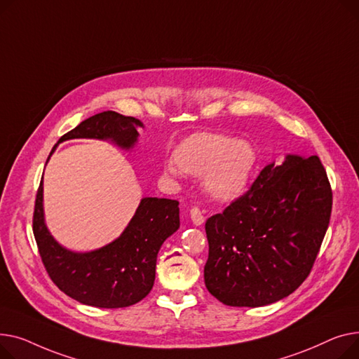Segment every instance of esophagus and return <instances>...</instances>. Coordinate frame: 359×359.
Segmentation results:
<instances>
[{"label":"esophagus","mask_w":359,"mask_h":359,"mask_svg":"<svg viewBox=\"0 0 359 359\" xmlns=\"http://www.w3.org/2000/svg\"><path fill=\"white\" fill-rule=\"evenodd\" d=\"M189 217H191V222L196 226H200L204 223V216L200 212V208H197V207H193L191 210H189Z\"/></svg>","instance_id":"obj_1"}]
</instances>
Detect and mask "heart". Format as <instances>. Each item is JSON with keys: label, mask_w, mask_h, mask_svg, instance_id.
Wrapping results in <instances>:
<instances>
[{"label": "heart", "mask_w": 359, "mask_h": 359, "mask_svg": "<svg viewBox=\"0 0 359 359\" xmlns=\"http://www.w3.org/2000/svg\"><path fill=\"white\" fill-rule=\"evenodd\" d=\"M175 162L166 172L178 177L181 171L204 175V187L217 200L241 194L257 162L254 146L242 139L224 135L197 133L185 139L175 152Z\"/></svg>", "instance_id": "obj_1"}]
</instances>
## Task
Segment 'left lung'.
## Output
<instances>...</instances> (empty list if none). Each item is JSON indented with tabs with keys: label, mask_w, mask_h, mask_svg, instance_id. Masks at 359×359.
<instances>
[{
	"label": "left lung",
	"mask_w": 359,
	"mask_h": 359,
	"mask_svg": "<svg viewBox=\"0 0 359 359\" xmlns=\"http://www.w3.org/2000/svg\"><path fill=\"white\" fill-rule=\"evenodd\" d=\"M330 212L332 189L318 156L271 162L246 194L205 222L207 290L233 307L290 296L310 273Z\"/></svg>",
	"instance_id": "left-lung-1"
}]
</instances>
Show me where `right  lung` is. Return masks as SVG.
Returning a JSON list of instances; mask_svg holds the SVG:
<instances>
[{"mask_svg":"<svg viewBox=\"0 0 359 359\" xmlns=\"http://www.w3.org/2000/svg\"><path fill=\"white\" fill-rule=\"evenodd\" d=\"M144 128L135 117L102 111L79 123L55 144L72 139L107 140L130 151ZM177 200L143 197L136 213L113 242L88 252L62 246L49 231L43 208V177L36 197L33 233L39 254L52 281L74 300L100 309H118L139 303L155 283L158 252L162 243L180 229Z\"/></svg>","mask_w":359,"mask_h":359,"instance_id":"right-lung-1","label":"right lung"}]
</instances>
